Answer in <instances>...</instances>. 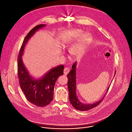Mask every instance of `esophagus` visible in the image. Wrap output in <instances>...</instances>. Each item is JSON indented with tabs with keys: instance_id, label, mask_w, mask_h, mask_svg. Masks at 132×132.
Returning <instances> with one entry per match:
<instances>
[{
	"instance_id": "obj_1",
	"label": "esophagus",
	"mask_w": 132,
	"mask_h": 132,
	"mask_svg": "<svg viewBox=\"0 0 132 132\" xmlns=\"http://www.w3.org/2000/svg\"><path fill=\"white\" fill-rule=\"evenodd\" d=\"M70 72V69L69 68H65L64 69V74L65 75H67Z\"/></svg>"
}]
</instances>
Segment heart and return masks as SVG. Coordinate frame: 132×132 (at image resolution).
Instances as JSON below:
<instances>
[{"label":"heart","instance_id":"b5f03b06","mask_svg":"<svg viewBox=\"0 0 132 132\" xmlns=\"http://www.w3.org/2000/svg\"><path fill=\"white\" fill-rule=\"evenodd\" d=\"M82 33V31L81 30L74 29L71 31V35L73 39H76L79 38L81 36ZM88 38L89 35L87 34H84L82 35L80 37V38H79L77 42L71 48V53L74 55L79 54L81 52L84 46L88 42Z\"/></svg>","mask_w":132,"mask_h":132}]
</instances>
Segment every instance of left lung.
<instances>
[{
    "label": "left lung",
    "instance_id": "1",
    "mask_svg": "<svg viewBox=\"0 0 132 132\" xmlns=\"http://www.w3.org/2000/svg\"><path fill=\"white\" fill-rule=\"evenodd\" d=\"M76 64L77 62H76L72 67V70L67 75L68 79V87L69 92V99L71 104L76 110L80 111H87L98 106L102 102L107 93L105 94L101 100L96 103H93V104H84L82 103L78 100L76 95ZM109 88V87H108L107 89V92L108 91Z\"/></svg>",
    "mask_w": 132,
    "mask_h": 132
}]
</instances>
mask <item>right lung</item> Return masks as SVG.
<instances>
[{"label": "right lung", "mask_w": 132, "mask_h": 132, "mask_svg": "<svg viewBox=\"0 0 132 132\" xmlns=\"http://www.w3.org/2000/svg\"><path fill=\"white\" fill-rule=\"evenodd\" d=\"M46 24H39L33 28L24 39L18 56V76L20 87L27 100L38 107H44L53 100L55 82L60 76L63 74L64 66L53 68L42 78L35 79L29 75L22 61V56L25 45L39 28Z\"/></svg>", "instance_id": "1"}]
</instances>
